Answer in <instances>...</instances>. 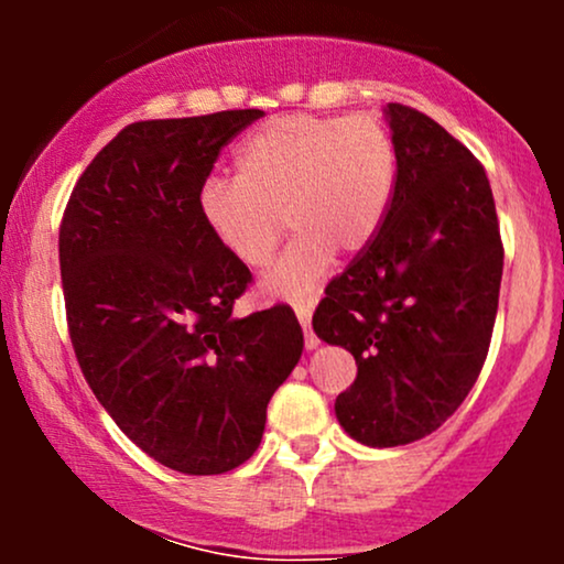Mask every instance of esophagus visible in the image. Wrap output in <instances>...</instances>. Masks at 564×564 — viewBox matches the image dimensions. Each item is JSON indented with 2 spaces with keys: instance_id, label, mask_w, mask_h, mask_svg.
Segmentation results:
<instances>
[{
  "instance_id": "1",
  "label": "esophagus",
  "mask_w": 564,
  "mask_h": 564,
  "mask_svg": "<svg viewBox=\"0 0 564 564\" xmlns=\"http://www.w3.org/2000/svg\"><path fill=\"white\" fill-rule=\"evenodd\" d=\"M294 313H296V318H300L302 328H304V345H307V349H315V347L321 345V341H318V336L313 334V328H310V318H313V304H310V302H296L294 304Z\"/></svg>"
}]
</instances>
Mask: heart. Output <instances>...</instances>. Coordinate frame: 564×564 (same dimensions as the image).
<instances>
[{
	"label": "heart",
	"instance_id": "heart-1",
	"mask_svg": "<svg viewBox=\"0 0 564 564\" xmlns=\"http://www.w3.org/2000/svg\"><path fill=\"white\" fill-rule=\"evenodd\" d=\"M398 156L384 121L371 113L278 116L241 142L236 180L200 191V217L246 268H262L283 238L294 243L262 278L283 300H307L334 251H364L390 212Z\"/></svg>",
	"mask_w": 564,
	"mask_h": 564
}]
</instances>
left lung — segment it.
<instances>
[{
  "label": "left lung",
  "mask_w": 564,
  "mask_h": 564,
  "mask_svg": "<svg viewBox=\"0 0 564 564\" xmlns=\"http://www.w3.org/2000/svg\"><path fill=\"white\" fill-rule=\"evenodd\" d=\"M398 156L377 238L326 286L313 328L358 364L334 411L371 448L422 440L453 416L494 334L503 246L482 164L416 108H384Z\"/></svg>",
  "instance_id": "8db88e82"
}]
</instances>
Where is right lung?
Wrapping results in <instances>:
<instances>
[{
  "label": "right lung",
  "mask_w": 564,
  "mask_h": 564,
  "mask_svg": "<svg viewBox=\"0 0 564 564\" xmlns=\"http://www.w3.org/2000/svg\"><path fill=\"white\" fill-rule=\"evenodd\" d=\"M260 108L138 121L93 159L61 225L70 345L119 430L183 475L260 448L273 392L300 364L289 304L232 315L249 286L200 217V191Z\"/></svg>",
  "instance_id": "add662e5"
}]
</instances>
